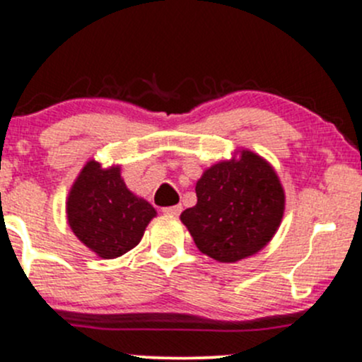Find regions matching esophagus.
<instances>
[{
  "instance_id": "esophagus-1",
  "label": "esophagus",
  "mask_w": 362,
  "mask_h": 362,
  "mask_svg": "<svg viewBox=\"0 0 362 362\" xmlns=\"http://www.w3.org/2000/svg\"><path fill=\"white\" fill-rule=\"evenodd\" d=\"M163 214H169V216H180V213L182 211V207L177 204V206H170V207H163Z\"/></svg>"
}]
</instances>
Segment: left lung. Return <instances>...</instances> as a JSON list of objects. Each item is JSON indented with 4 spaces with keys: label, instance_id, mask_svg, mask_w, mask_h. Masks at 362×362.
<instances>
[{
    "label": "left lung",
    "instance_id": "1",
    "mask_svg": "<svg viewBox=\"0 0 362 362\" xmlns=\"http://www.w3.org/2000/svg\"><path fill=\"white\" fill-rule=\"evenodd\" d=\"M197 204L181 221L197 248L218 262H238L259 253L274 238L285 211L276 170L250 149L234 151L206 169L195 185Z\"/></svg>",
    "mask_w": 362,
    "mask_h": 362
}]
</instances>
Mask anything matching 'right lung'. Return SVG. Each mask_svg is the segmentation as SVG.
<instances>
[{"label": "right lung", "instance_id": "right-lung-1", "mask_svg": "<svg viewBox=\"0 0 362 362\" xmlns=\"http://www.w3.org/2000/svg\"><path fill=\"white\" fill-rule=\"evenodd\" d=\"M156 216L151 204L127 188L121 167L89 160L66 197V220L78 241L100 259H117L141 243Z\"/></svg>", "mask_w": 362, "mask_h": 362}]
</instances>
